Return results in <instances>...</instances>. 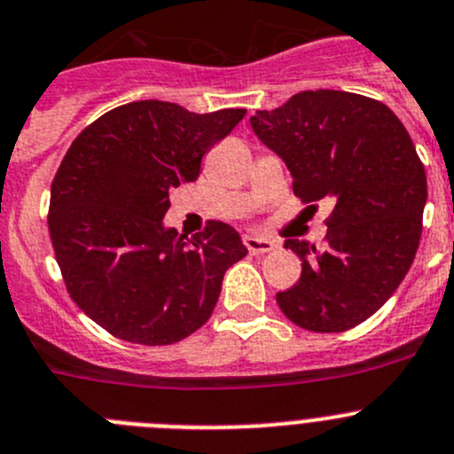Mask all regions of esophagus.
Instances as JSON below:
<instances>
[{
  "mask_svg": "<svg viewBox=\"0 0 454 454\" xmlns=\"http://www.w3.org/2000/svg\"><path fill=\"white\" fill-rule=\"evenodd\" d=\"M244 247H247L248 253H253V255H262V253H270V251H273L275 241L266 239V237L244 235Z\"/></svg>",
  "mask_w": 454,
  "mask_h": 454,
  "instance_id": "34e87169",
  "label": "esophagus"
}]
</instances>
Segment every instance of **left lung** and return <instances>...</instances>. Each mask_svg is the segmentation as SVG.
<instances>
[{"label": "left lung", "instance_id": "left-lung-1", "mask_svg": "<svg viewBox=\"0 0 454 454\" xmlns=\"http://www.w3.org/2000/svg\"><path fill=\"white\" fill-rule=\"evenodd\" d=\"M251 125L285 159L300 201H332L323 251L286 239L302 275L275 295L279 309L316 333L365 323L399 289L421 239L427 184L408 129L380 100L333 89L295 93Z\"/></svg>", "mask_w": 454, "mask_h": 454}]
</instances>
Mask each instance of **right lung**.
<instances>
[{"mask_svg": "<svg viewBox=\"0 0 454 454\" xmlns=\"http://www.w3.org/2000/svg\"><path fill=\"white\" fill-rule=\"evenodd\" d=\"M244 114L138 100L103 114L67 150L51 184V244L71 300L112 336L172 345L213 316L223 273L247 248L228 223L210 219L188 239L163 228V215L168 190L197 181L203 154Z\"/></svg>", "mask_w": 454, "mask_h": 454, "instance_id": "right-lung-1", "label": "right lung"}]
</instances>
